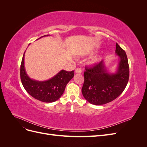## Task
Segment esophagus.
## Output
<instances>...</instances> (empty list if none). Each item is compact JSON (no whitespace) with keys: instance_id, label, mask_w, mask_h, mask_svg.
Masks as SVG:
<instances>
[{"instance_id":"esophagus-1","label":"esophagus","mask_w":147,"mask_h":147,"mask_svg":"<svg viewBox=\"0 0 147 147\" xmlns=\"http://www.w3.org/2000/svg\"><path fill=\"white\" fill-rule=\"evenodd\" d=\"M75 73H76V74H81L82 72V69L81 68H79V67L77 68L76 69H75Z\"/></svg>"}]
</instances>
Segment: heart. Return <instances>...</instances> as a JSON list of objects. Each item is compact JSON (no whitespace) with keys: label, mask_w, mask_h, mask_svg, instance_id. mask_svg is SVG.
<instances>
[{"label":"heart","mask_w":147,"mask_h":147,"mask_svg":"<svg viewBox=\"0 0 147 147\" xmlns=\"http://www.w3.org/2000/svg\"><path fill=\"white\" fill-rule=\"evenodd\" d=\"M98 60H99L98 58H96V57H94V58L92 59L90 61V63H91V64H94L96 63L98 61Z\"/></svg>","instance_id":"b5f03b06"}]
</instances>
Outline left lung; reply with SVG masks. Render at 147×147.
Wrapping results in <instances>:
<instances>
[{"mask_svg": "<svg viewBox=\"0 0 147 147\" xmlns=\"http://www.w3.org/2000/svg\"><path fill=\"white\" fill-rule=\"evenodd\" d=\"M115 53L120 60L117 72L109 73L104 61L86 67L82 94L90 103L103 105L115 100L125 89L129 77V67L126 52L116 44Z\"/></svg>", "mask_w": 147, "mask_h": 147, "instance_id": "8db88e82", "label": "left lung"}]
</instances>
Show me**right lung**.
Masks as SVG:
<instances>
[{
  "instance_id": "obj_1",
  "label": "right lung",
  "mask_w": 147,
  "mask_h": 147,
  "mask_svg": "<svg viewBox=\"0 0 147 147\" xmlns=\"http://www.w3.org/2000/svg\"><path fill=\"white\" fill-rule=\"evenodd\" d=\"M24 53L21 64L20 77L26 91L34 98L43 102L49 103L59 99L64 92L67 84L73 78L74 70L68 72L61 70L55 77L47 81L34 80L30 78L26 74L24 68Z\"/></svg>"
}]
</instances>
